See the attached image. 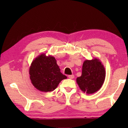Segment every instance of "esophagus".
<instances>
[{
    "instance_id": "34e87169",
    "label": "esophagus",
    "mask_w": 128,
    "mask_h": 128,
    "mask_svg": "<svg viewBox=\"0 0 128 128\" xmlns=\"http://www.w3.org/2000/svg\"><path fill=\"white\" fill-rule=\"evenodd\" d=\"M68 77L70 79H73L74 78V75H69L68 76Z\"/></svg>"
}]
</instances>
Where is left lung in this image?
<instances>
[{"label":"left lung","mask_w":128,"mask_h":128,"mask_svg":"<svg viewBox=\"0 0 128 128\" xmlns=\"http://www.w3.org/2000/svg\"><path fill=\"white\" fill-rule=\"evenodd\" d=\"M106 76L105 69L98 58L86 60L83 62L82 75L77 77L76 82L83 92L90 94L102 88Z\"/></svg>","instance_id":"1"}]
</instances>
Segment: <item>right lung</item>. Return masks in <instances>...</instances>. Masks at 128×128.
<instances>
[{"mask_svg": "<svg viewBox=\"0 0 128 128\" xmlns=\"http://www.w3.org/2000/svg\"><path fill=\"white\" fill-rule=\"evenodd\" d=\"M29 73L34 87L45 92L54 90L62 80L67 78L60 72L55 58L46 54H41L32 61Z\"/></svg>", "mask_w": 128, "mask_h": 128, "instance_id": "1", "label": "right lung"}]
</instances>
